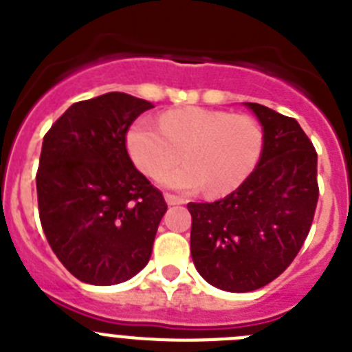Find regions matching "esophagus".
<instances>
[{
	"label": "esophagus",
	"instance_id": "obj_1",
	"mask_svg": "<svg viewBox=\"0 0 352 352\" xmlns=\"http://www.w3.org/2000/svg\"><path fill=\"white\" fill-rule=\"evenodd\" d=\"M166 203L169 204V206H176V204H183V203H185V201H183L182 197H178V195L166 194Z\"/></svg>",
	"mask_w": 352,
	"mask_h": 352
}]
</instances>
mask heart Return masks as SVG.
<instances>
[{"mask_svg": "<svg viewBox=\"0 0 352 352\" xmlns=\"http://www.w3.org/2000/svg\"><path fill=\"white\" fill-rule=\"evenodd\" d=\"M158 125L135 121L126 132V149L139 170L158 178L181 160L186 166L162 177L182 192L206 186L210 195H227L243 185L261 160L264 133L257 120L206 107L167 111Z\"/></svg>", "mask_w": 352, "mask_h": 352, "instance_id": "obj_1", "label": "heart"}]
</instances>
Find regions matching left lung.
<instances>
[{
	"mask_svg": "<svg viewBox=\"0 0 352 352\" xmlns=\"http://www.w3.org/2000/svg\"><path fill=\"white\" fill-rule=\"evenodd\" d=\"M261 121L264 148L256 170L214 203H188L190 252L208 284L256 291L298 256L316 213L317 153L294 118L245 102Z\"/></svg>",
	"mask_w": 352,
	"mask_h": 352,
	"instance_id": "left-lung-1",
	"label": "left lung"
}]
</instances>
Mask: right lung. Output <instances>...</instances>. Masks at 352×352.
<instances>
[{"label":"right lung","mask_w":352,"mask_h":352,"mask_svg":"<svg viewBox=\"0 0 352 352\" xmlns=\"http://www.w3.org/2000/svg\"><path fill=\"white\" fill-rule=\"evenodd\" d=\"M151 107L105 93L70 105L43 138L40 222L56 257L80 282L121 284L151 257L167 204L126 151L130 125Z\"/></svg>","instance_id":"obj_1"}]
</instances>
